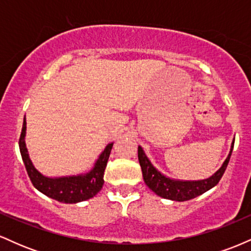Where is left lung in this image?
Returning <instances> with one entry per match:
<instances>
[{
  "mask_svg": "<svg viewBox=\"0 0 251 251\" xmlns=\"http://www.w3.org/2000/svg\"><path fill=\"white\" fill-rule=\"evenodd\" d=\"M232 149H234V142L231 144L230 153L221 169L208 179L203 180H176L166 177L152 165L140 146H138V159H139L140 168H142L144 181L155 195L166 198V200L184 201L204 194L208 190L214 188L216 184H218L226 171L230 157H231Z\"/></svg>",
  "mask_w": 251,
  "mask_h": 251,
  "instance_id": "obj_1",
  "label": "left lung"
}]
</instances>
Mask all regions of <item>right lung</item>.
<instances>
[{
	"instance_id": "1",
	"label": "right lung",
	"mask_w": 251,
	"mask_h": 251,
	"mask_svg": "<svg viewBox=\"0 0 251 251\" xmlns=\"http://www.w3.org/2000/svg\"><path fill=\"white\" fill-rule=\"evenodd\" d=\"M25 118L22 126V132L20 135L19 146L21 152L22 160H24L27 174L29 176L31 183L35 189L42 192L47 197L53 198L57 201L66 204H73L77 201H87L94 197L100 191L103 185V172H105L107 160L111 153L113 143L108 144L102 153L99 155L98 160L94 164V168L85 175L68 176V177L50 178L40 174L34 168L29 154L25 143Z\"/></svg>"
}]
</instances>
